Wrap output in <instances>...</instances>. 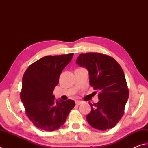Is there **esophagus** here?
Instances as JSON below:
<instances>
[{
  "label": "esophagus",
  "mask_w": 148,
  "mask_h": 148,
  "mask_svg": "<svg viewBox=\"0 0 148 148\" xmlns=\"http://www.w3.org/2000/svg\"><path fill=\"white\" fill-rule=\"evenodd\" d=\"M75 103H76L77 105H80V104H82V102L80 101V100H76V101H75Z\"/></svg>",
  "instance_id": "esophagus-1"
}]
</instances>
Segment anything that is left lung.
<instances>
[{"mask_svg": "<svg viewBox=\"0 0 148 148\" xmlns=\"http://www.w3.org/2000/svg\"><path fill=\"white\" fill-rule=\"evenodd\" d=\"M76 63L88 69L90 85L100 92L99 102L90 103L91 110L86 116L88 122L97 130L111 129L122 118L129 97L121 66L113 58L98 53L80 54Z\"/></svg>", "mask_w": 148, "mask_h": 148, "instance_id": "left-lung-1", "label": "left lung"}]
</instances>
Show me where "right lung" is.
Returning <instances> with one entry per match:
<instances>
[{
    "label": "right lung",
    "instance_id": "1",
    "mask_svg": "<svg viewBox=\"0 0 148 148\" xmlns=\"http://www.w3.org/2000/svg\"><path fill=\"white\" fill-rule=\"evenodd\" d=\"M73 53L46 56L26 69L22 77L21 99L27 116L37 128L56 130L64 124L75 103L72 100H56L53 91L64 68Z\"/></svg>",
    "mask_w": 148,
    "mask_h": 148
}]
</instances>
